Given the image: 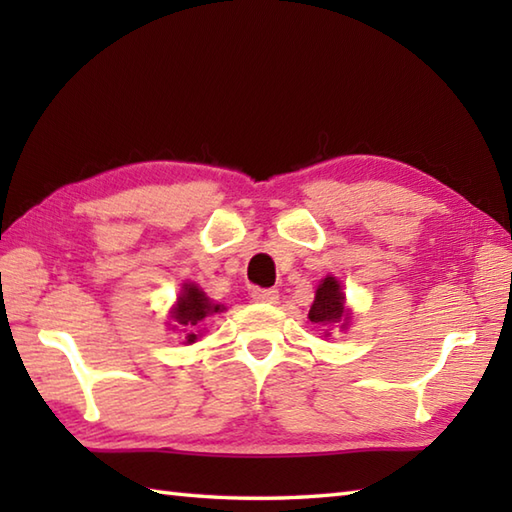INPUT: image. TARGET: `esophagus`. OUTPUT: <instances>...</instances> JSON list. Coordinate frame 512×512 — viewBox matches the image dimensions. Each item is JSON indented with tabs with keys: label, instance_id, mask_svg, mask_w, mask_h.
Here are the masks:
<instances>
[{
	"label": "esophagus",
	"instance_id": "obj_1",
	"mask_svg": "<svg viewBox=\"0 0 512 512\" xmlns=\"http://www.w3.org/2000/svg\"><path fill=\"white\" fill-rule=\"evenodd\" d=\"M250 297L257 303H277L279 292L275 288H253L250 290Z\"/></svg>",
	"mask_w": 512,
	"mask_h": 512
}]
</instances>
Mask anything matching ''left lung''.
<instances>
[{
  "instance_id": "left-lung-1",
  "label": "left lung",
  "mask_w": 512,
  "mask_h": 512,
  "mask_svg": "<svg viewBox=\"0 0 512 512\" xmlns=\"http://www.w3.org/2000/svg\"><path fill=\"white\" fill-rule=\"evenodd\" d=\"M308 319L319 325L341 323L343 330L347 328V323H350V310L345 308V295L341 292V284L334 277L328 275L319 284Z\"/></svg>"
}]
</instances>
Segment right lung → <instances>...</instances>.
I'll return each instance as SVG.
<instances>
[{
  "label": "right lung",
  "mask_w": 512,
  "mask_h": 512,
  "mask_svg": "<svg viewBox=\"0 0 512 512\" xmlns=\"http://www.w3.org/2000/svg\"><path fill=\"white\" fill-rule=\"evenodd\" d=\"M224 310L226 308L222 303H213L204 295V290L198 284H184L176 306L171 308V319L176 321L173 328H182V332H187L184 334V343L191 345L198 341V336L202 332L198 330L200 325L209 317H213V314Z\"/></svg>",
  "instance_id": "right-lung-1"
}]
</instances>
